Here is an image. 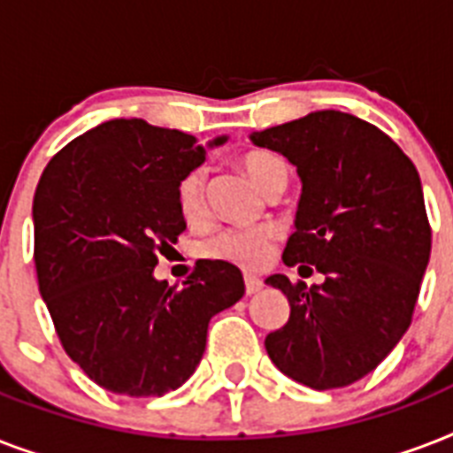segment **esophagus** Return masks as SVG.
<instances>
[{
  "mask_svg": "<svg viewBox=\"0 0 453 453\" xmlns=\"http://www.w3.org/2000/svg\"><path fill=\"white\" fill-rule=\"evenodd\" d=\"M244 289H247L249 296H251V294H258V291L263 289V280H258V277L254 275H244Z\"/></svg>",
  "mask_w": 453,
  "mask_h": 453,
  "instance_id": "34e87169",
  "label": "esophagus"
}]
</instances>
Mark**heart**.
<instances>
[{
  "label": "heart",
  "mask_w": 453,
  "mask_h": 453,
  "mask_svg": "<svg viewBox=\"0 0 453 453\" xmlns=\"http://www.w3.org/2000/svg\"><path fill=\"white\" fill-rule=\"evenodd\" d=\"M240 166L263 192H270L280 185L287 188V180H289V166L275 152L249 150L240 157ZM176 204L180 216L190 223L206 219L209 204H206L204 166H195L180 176L176 185ZM275 240L277 230L273 226L223 227L199 242L197 251L199 256L211 258V261L230 263L244 270H258L275 254Z\"/></svg>",
  "instance_id": "1"
}]
</instances>
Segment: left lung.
<instances>
[{"instance_id":"obj_1","label":"left lung","mask_w":453,"mask_h":453,"mask_svg":"<svg viewBox=\"0 0 453 453\" xmlns=\"http://www.w3.org/2000/svg\"><path fill=\"white\" fill-rule=\"evenodd\" d=\"M251 141L287 157L303 180L284 263L312 273L310 263L324 275L310 289L284 275L265 280L291 305L289 322L265 336V350L303 386H350L411 324L433 244L418 171L388 134L338 110L310 112Z\"/></svg>"}]
</instances>
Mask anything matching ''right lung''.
Masks as SVG:
<instances>
[{"mask_svg":"<svg viewBox=\"0 0 453 453\" xmlns=\"http://www.w3.org/2000/svg\"><path fill=\"white\" fill-rule=\"evenodd\" d=\"M202 162L190 134L112 119L70 141L39 178V291L63 350L110 393L162 397L183 386L209 319L244 296L230 263L199 261L180 289L152 275L185 230L178 180Z\"/></svg>","mask_w":453,"mask_h":453,"instance_id":"right-lung-1","label":"right lung"}]
</instances>
